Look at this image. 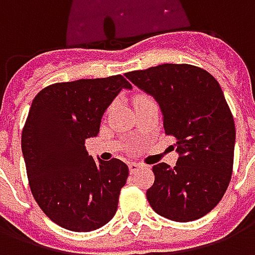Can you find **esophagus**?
Here are the masks:
<instances>
[{
  "label": "esophagus",
  "instance_id": "1",
  "mask_svg": "<svg viewBox=\"0 0 255 255\" xmlns=\"http://www.w3.org/2000/svg\"><path fill=\"white\" fill-rule=\"evenodd\" d=\"M128 168H129V172H131V173H133V172L138 171L139 168H140V165H139V164H136V162H129V164H128Z\"/></svg>",
  "mask_w": 255,
  "mask_h": 255
}]
</instances>
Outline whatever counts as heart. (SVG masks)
Returning <instances> with one entry per match:
<instances>
[{
  "mask_svg": "<svg viewBox=\"0 0 255 255\" xmlns=\"http://www.w3.org/2000/svg\"><path fill=\"white\" fill-rule=\"evenodd\" d=\"M146 100H150L149 95L146 94H139L135 97V100H133V105H136V104H139V102H142V101H146Z\"/></svg>",
  "mask_w": 255,
  "mask_h": 255,
  "instance_id": "b5f03b06",
  "label": "heart"
}]
</instances>
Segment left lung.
Listing matches in <instances>:
<instances>
[{
  "label": "left lung",
  "mask_w": 255,
  "mask_h": 255,
  "mask_svg": "<svg viewBox=\"0 0 255 255\" xmlns=\"http://www.w3.org/2000/svg\"><path fill=\"white\" fill-rule=\"evenodd\" d=\"M126 76L158 101L165 133L176 139L180 154L175 166L153 165L150 206L172 221L201 219L224 197L234 168L235 122L219 82L191 64H162Z\"/></svg>",
  "instance_id": "left-lung-1"
}]
</instances>
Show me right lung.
I'll return each instance as SVG.
<instances>
[{
    "label": "right lung",
    "instance_id": "add662e5",
    "mask_svg": "<svg viewBox=\"0 0 255 255\" xmlns=\"http://www.w3.org/2000/svg\"><path fill=\"white\" fill-rule=\"evenodd\" d=\"M131 87L122 75L80 79L47 86L31 104L21 132L28 184L42 212L65 230H98L116 213L128 166L97 162L84 143L120 90Z\"/></svg>",
    "mask_w": 255,
    "mask_h": 255
}]
</instances>
